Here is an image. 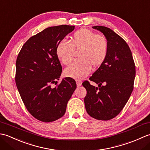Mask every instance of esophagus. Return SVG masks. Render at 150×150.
<instances>
[{"label": "esophagus", "mask_w": 150, "mask_h": 150, "mask_svg": "<svg viewBox=\"0 0 150 150\" xmlns=\"http://www.w3.org/2000/svg\"><path fill=\"white\" fill-rule=\"evenodd\" d=\"M76 84H77V86H80L82 85V81L80 80H77L76 81Z\"/></svg>", "instance_id": "esophagus-1"}]
</instances>
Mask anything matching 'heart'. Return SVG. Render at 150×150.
<instances>
[{
  "label": "heart",
  "instance_id": "obj_1",
  "mask_svg": "<svg viewBox=\"0 0 150 150\" xmlns=\"http://www.w3.org/2000/svg\"><path fill=\"white\" fill-rule=\"evenodd\" d=\"M79 59L67 68L64 73L67 77L82 79L91 69L103 64L108 52V43L104 37L97 35L88 28H82L73 33L71 42L62 40L56 48L59 59L64 65L71 62L74 50H79Z\"/></svg>",
  "mask_w": 150,
  "mask_h": 150
}]
</instances>
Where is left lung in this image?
Segmentation results:
<instances>
[{
    "mask_svg": "<svg viewBox=\"0 0 150 150\" xmlns=\"http://www.w3.org/2000/svg\"><path fill=\"white\" fill-rule=\"evenodd\" d=\"M92 28L106 37L108 52L104 62L90 78L98 87L87 81L82 83L87 91L85 108L94 119L108 120L116 117L128 102L133 90L135 66L131 50L122 37L109 28Z\"/></svg>",
    "mask_w": 150,
    "mask_h": 150,
    "instance_id": "left-lung-1",
    "label": "left lung"
}]
</instances>
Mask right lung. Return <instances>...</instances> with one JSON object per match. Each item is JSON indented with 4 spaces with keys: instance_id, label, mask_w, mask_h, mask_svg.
<instances>
[{
    "instance_id": "obj_1",
    "label": "right lung",
    "mask_w": 150,
    "mask_h": 150,
    "mask_svg": "<svg viewBox=\"0 0 150 150\" xmlns=\"http://www.w3.org/2000/svg\"><path fill=\"white\" fill-rule=\"evenodd\" d=\"M74 26L60 25L46 28L30 37L16 61L15 82L28 111L42 122H53L64 115L68 102L77 88L74 79L59 80L62 66L56 54L58 44Z\"/></svg>"
}]
</instances>
